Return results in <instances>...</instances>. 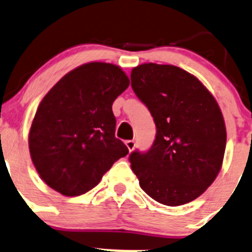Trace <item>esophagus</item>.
<instances>
[{"instance_id": "34e87169", "label": "esophagus", "mask_w": 252, "mask_h": 252, "mask_svg": "<svg viewBox=\"0 0 252 252\" xmlns=\"http://www.w3.org/2000/svg\"><path fill=\"white\" fill-rule=\"evenodd\" d=\"M126 146H127V148H128V151H133L135 150V147H136V142L133 140H128V141H126Z\"/></svg>"}]
</instances>
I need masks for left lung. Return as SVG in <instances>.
Instances as JSON below:
<instances>
[{
    "mask_svg": "<svg viewBox=\"0 0 252 252\" xmlns=\"http://www.w3.org/2000/svg\"><path fill=\"white\" fill-rule=\"evenodd\" d=\"M131 86L156 124L152 146L131 153V168L156 202L187 204L221 168L226 145L221 111L207 88L178 66L141 64L131 71Z\"/></svg>",
    "mask_w": 252,
    "mask_h": 252,
    "instance_id": "obj_1",
    "label": "left lung"
}]
</instances>
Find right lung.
Instances as JSON below:
<instances>
[{"label":"right lung","instance_id":"add662e5","mask_svg":"<svg viewBox=\"0 0 252 252\" xmlns=\"http://www.w3.org/2000/svg\"><path fill=\"white\" fill-rule=\"evenodd\" d=\"M128 84L121 68L94 62L64 75L43 97L31 126L30 152L50 188L81 195L127 155L115 137L112 102Z\"/></svg>","mask_w":252,"mask_h":252}]
</instances>
